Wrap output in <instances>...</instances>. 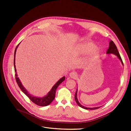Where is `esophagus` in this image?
<instances>
[{
	"mask_svg": "<svg viewBox=\"0 0 131 131\" xmlns=\"http://www.w3.org/2000/svg\"><path fill=\"white\" fill-rule=\"evenodd\" d=\"M78 73L75 72H72L70 73L69 76L72 79H76L78 77Z\"/></svg>",
	"mask_w": 131,
	"mask_h": 131,
	"instance_id": "obj_1",
	"label": "esophagus"
}]
</instances>
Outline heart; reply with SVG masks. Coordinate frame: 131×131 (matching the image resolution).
<instances>
[{
  "label": "heart",
  "instance_id": "b5f03b06",
  "mask_svg": "<svg viewBox=\"0 0 131 131\" xmlns=\"http://www.w3.org/2000/svg\"><path fill=\"white\" fill-rule=\"evenodd\" d=\"M96 48V45L90 41H84L81 43L78 49L79 54H87L89 53V58L93 59L97 58L100 54V50Z\"/></svg>",
  "mask_w": 131,
  "mask_h": 131
}]
</instances>
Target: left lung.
Returning a JSON list of instances; mask_svg holds the SVG:
<instances>
[{
    "label": "left lung",
    "mask_w": 131,
    "mask_h": 131,
    "mask_svg": "<svg viewBox=\"0 0 131 131\" xmlns=\"http://www.w3.org/2000/svg\"><path fill=\"white\" fill-rule=\"evenodd\" d=\"M114 54L115 55H116V56H117V57L118 58V59L120 60V61H121V63L122 64V65H123V63L122 59L121 57L120 54L119 53V52L117 50V47L116 46L115 44L114 43V42L112 40H111L109 42V48L108 49L107 51V54ZM77 92H78V89L77 90L76 92H75V100L76 101V102L77 103V104L78 105V106H79L80 107L85 109H89V110H94V109H97L98 108H99L101 107H93V108H89V107H84L83 106H82L81 104H80V103L79 102V101H78V99L77 97Z\"/></svg>",
    "instance_id": "obj_1"
}]
</instances>
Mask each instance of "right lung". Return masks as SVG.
Masks as SVG:
<instances>
[{"label":"right lung","mask_w":131,"mask_h":131,"mask_svg":"<svg viewBox=\"0 0 131 131\" xmlns=\"http://www.w3.org/2000/svg\"><path fill=\"white\" fill-rule=\"evenodd\" d=\"M19 44L17 46L16 49H15V50L14 52V70H15V72L16 73H15V79H16L17 83L18 86L19 87V88L20 89V90H21L25 93V94H26L27 97L29 98V99L33 103H34V104H36L38 106H43V107L49 105V104H51L52 101L54 99L56 89L58 88V86H59V85L65 80V77H63V78H61L60 79H59L56 82V83L52 86V88L51 89V90L49 92H48V94L46 96H45V97H43L42 98L34 97V96H33V95L29 93V92L26 90V89L22 85L21 82L20 81V80L17 76V74L16 72V66H15V55H16V49H17V48Z\"/></svg>","instance_id":"obj_1"}]
</instances>
